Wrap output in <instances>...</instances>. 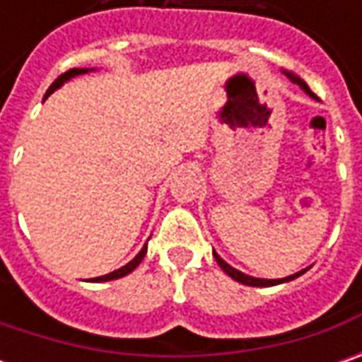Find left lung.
<instances>
[{
    "instance_id": "8db88e82",
    "label": "left lung",
    "mask_w": 362,
    "mask_h": 362,
    "mask_svg": "<svg viewBox=\"0 0 362 362\" xmlns=\"http://www.w3.org/2000/svg\"><path fill=\"white\" fill-rule=\"evenodd\" d=\"M284 74L288 78H290L292 82H296L300 88L306 92V94H308L310 98H316V94H314V92L310 90V88H308V84H306V82H304L302 78L296 76L294 72H288V70H284ZM214 257H216V262H217V264H219V268L226 272V274H228L230 278H233L235 282H240V284H245V286H256V288H268V286H276V284H284V282H292V280H296L298 276H302L304 272L310 268V266H308V268H304V270L296 272V274H292V276H286V278H276V280H268V278H254V276H247V274H243V272L235 270L233 266H230V264H228V262H226L223 257L217 254L216 250H214Z\"/></svg>"
}]
</instances>
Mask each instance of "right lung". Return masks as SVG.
I'll use <instances>...</instances> for the list:
<instances>
[{
  "instance_id": "obj_1",
  "label": "right lung",
  "mask_w": 362,
  "mask_h": 362,
  "mask_svg": "<svg viewBox=\"0 0 362 362\" xmlns=\"http://www.w3.org/2000/svg\"><path fill=\"white\" fill-rule=\"evenodd\" d=\"M96 68H72V70H68V72H64L62 76L60 78H56V82L52 84L48 88V92H46V96L44 98H48L49 94L52 92H56L60 86H64L68 80H72V78H76V76H82V74H88V72H94ZM146 254V243L141 247V252L136 254V256L132 257L131 262L129 264H124V266H120L119 270H115V272H110V274H105V276H98V278H90L88 282H110V280H119V278H122V276H127V274H131L141 262H143V257H145Z\"/></svg>"
}]
</instances>
